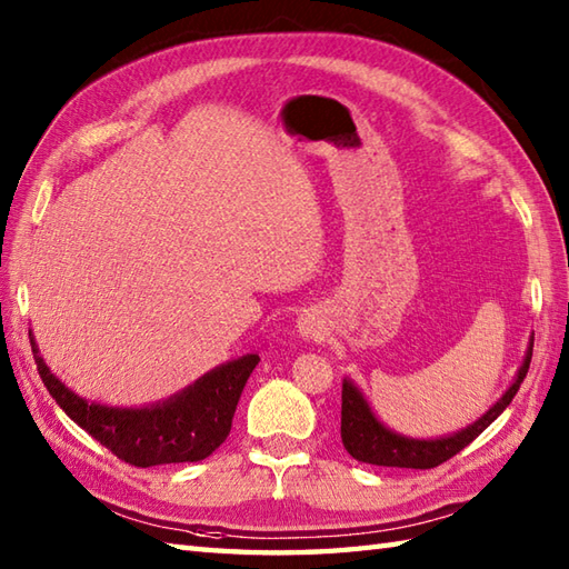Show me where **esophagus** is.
<instances>
[{
    "label": "esophagus",
    "mask_w": 569,
    "mask_h": 569,
    "mask_svg": "<svg viewBox=\"0 0 569 569\" xmlns=\"http://www.w3.org/2000/svg\"><path fill=\"white\" fill-rule=\"evenodd\" d=\"M298 325H300V335L308 337V340H316V337H320L325 332L322 322L316 316H310V312H308V316L300 318Z\"/></svg>",
    "instance_id": "esophagus-1"
}]
</instances>
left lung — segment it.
<instances>
[{"label": "left lung", "mask_w": 569, "mask_h": 569, "mask_svg": "<svg viewBox=\"0 0 569 569\" xmlns=\"http://www.w3.org/2000/svg\"><path fill=\"white\" fill-rule=\"evenodd\" d=\"M530 357H533V342L528 347V355L523 367L518 369V377L511 383V389L503 393L501 401L489 408L487 416H481L475 426L467 430L450 435V438L440 440H410L401 438L391 430H386L381 422L373 418L367 401L361 393L355 389L352 383H342V445L345 450L352 455L357 462L365 465H377V467H410V469H432L447 459L455 457L459 450L477 440L481 432H485L493 420H497L506 406L513 401V396L521 389V383L530 367Z\"/></svg>", "instance_id": "left-lung-1"}]
</instances>
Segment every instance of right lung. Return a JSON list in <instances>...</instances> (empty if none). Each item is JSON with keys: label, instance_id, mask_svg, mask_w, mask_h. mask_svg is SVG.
Masks as SVG:
<instances>
[{"label": "right lung", "instance_id": "add662e5", "mask_svg": "<svg viewBox=\"0 0 569 569\" xmlns=\"http://www.w3.org/2000/svg\"><path fill=\"white\" fill-rule=\"evenodd\" d=\"M31 349L41 381L56 403L84 432H90L94 440L131 467L198 462L210 457L232 430L239 396L244 391L249 373L259 365V355H247L204 373L190 389L159 406L119 410L88 403L68 391L48 371L33 340Z\"/></svg>", "mask_w": 569, "mask_h": 569}]
</instances>
